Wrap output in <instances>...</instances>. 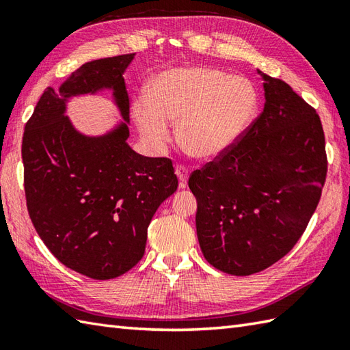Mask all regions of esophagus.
I'll list each match as a JSON object with an SVG mask.
<instances>
[{
    "instance_id": "obj_1",
    "label": "esophagus",
    "mask_w": 350,
    "mask_h": 350,
    "mask_svg": "<svg viewBox=\"0 0 350 350\" xmlns=\"http://www.w3.org/2000/svg\"><path fill=\"white\" fill-rule=\"evenodd\" d=\"M176 174H177V179H179L180 188L187 187V182H188V177H189V170L185 165H177L176 167Z\"/></svg>"
}]
</instances>
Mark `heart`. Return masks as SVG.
Masks as SVG:
<instances>
[{
	"label": "heart",
	"instance_id": "1",
	"mask_svg": "<svg viewBox=\"0 0 350 350\" xmlns=\"http://www.w3.org/2000/svg\"><path fill=\"white\" fill-rule=\"evenodd\" d=\"M258 92L252 81L211 68H176L156 75L148 93L132 103V117L150 150L161 153L173 138L185 152L212 159L228 150L254 120Z\"/></svg>",
	"mask_w": 350,
	"mask_h": 350
}]
</instances>
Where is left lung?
Instances as JSON below:
<instances>
[{"mask_svg":"<svg viewBox=\"0 0 350 350\" xmlns=\"http://www.w3.org/2000/svg\"><path fill=\"white\" fill-rule=\"evenodd\" d=\"M265 79V108L243 135L192 171L204 258L245 277L284 257L306 232L328 171L321 117L287 83Z\"/></svg>","mask_w":350,"mask_h":350,"instance_id":"left-lung-1","label":"left lung"}]
</instances>
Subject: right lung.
<instances>
[{"instance_id":"1","label":"right lung","mask_w":350,"mask_h":350,"mask_svg":"<svg viewBox=\"0 0 350 350\" xmlns=\"http://www.w3.org/2000/svg\"><path fill=\"white\" fill-rule=\"evenodd\" d=\"M133 55L88 62L58 90L48 87L22 138L27 209L37 234L64 266L93 280L120 277L143 258L147 227L179 185L171 159L132 150L128 124L85 137L64 116L72 95L113 88L128 123L123 73Z\"/></svg>"}]
</instances>
